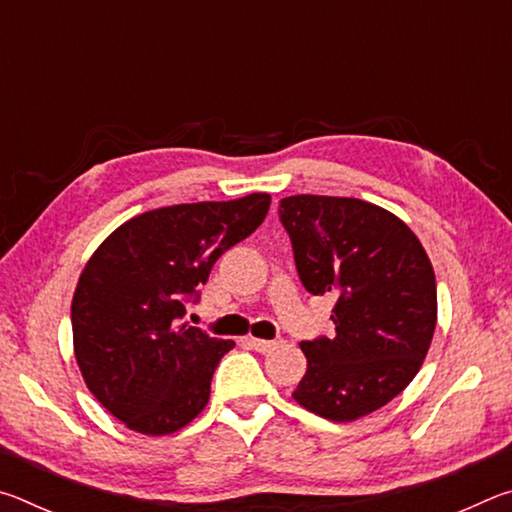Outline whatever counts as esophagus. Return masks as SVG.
I'll return each mask as SVG.
<instances>
[{
  "label": "esophagus",
  "instance_id": "obj_1",
  "mask_svg": "<svg viewBox=\"0 0 512 512\" xmlns=\"http://www.w3.org/2000/svg\"><path fill=\"white\" fill-rule=\"evenodd\" d=\"M246 345L257 352H271L277 345V341H264V339H255V336H250V339H246Z\"/></svg>",
  "mask_w": 512,
  "mask_h": 512
}]
</instances>
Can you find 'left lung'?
Returning a JSON list of instances; mask_svg holds the SVG:
<instances>
[{
	"mask_svg": "<svg viewBox=\"0 0 512 512\" xmlns=\"http://www.w3.org/2000/svg\"><path fill=\"white\" fill-rule=\"evenodd\" d=\"M309 293L334 296L332 339L302 341L307 372L293 397L320 418L381 409L418 375L436 329V275L395 214L339 196H289L277 207Z\"/></svg>",
	"mask_w": 512,
	"mask_h": 512,
	"instance_id": "8db88e82",
	"label": "left lung"
}]
</instances>
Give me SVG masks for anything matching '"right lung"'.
<instances>
[{
  "instance_id": "add662e5",
  "label": "right lung",
  "mask_w": 512,
  "mask_h": 512,
  "mask_svg": "<svg viewBox=\"0 0 512 512\" xmlns=\"http://www.w3.org/2000/svg\"><path fill=\"white\" fill-rule=\"evenodd\" d=\"M268 194L171 205L126 221L85 264L72 300L74 352L92 395L146 436L173 433L210 400L232 341L180 325L216 259L262 225Z\"/></svg>"
}]
</instances>
